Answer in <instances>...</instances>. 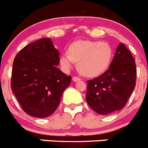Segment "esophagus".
Here are the masks:
<instances>
[{"label":"esophagus","mask_w":148,"mask_h":148,"mask_svg":"<svg viewBox=\"0 0 148 148\" xmlns=\"http://www.w3.org/2000/svg\"><path fill=\"white\" fill-rule=\"evenodd\" d=\"M73 80H74V82H77V81L81 80V79L78 77H73Z\"/></svg>","instance_id":"34e87169"}]
</instances>
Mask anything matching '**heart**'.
<instances>
[{"label":"heart","instance_id":"heart-1","mask_svg":"<svg viewBox=\"0 0 148 148\" xmlns=\"http://www.w3.org/2000/svg\"><path fill=\"white\" fill-rule=\"evenodd\" d=\"M112 58V48L108 42L78 40L70 45L68 53L60 56V63L62 69L69 71L74 62H77L81 74L96 77L108 68Z\"/></svg>","mask_w":148,"mask_h":148}]
</instances>
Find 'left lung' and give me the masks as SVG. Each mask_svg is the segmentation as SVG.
Instances as JSON below:
<instances>
[{
	"label": "left lung",
	"instance_id": "8db88e82",
	"mask_svg": "<svg viewBox=\"0 0 148 148\" xmlns=\"http://www.w3.org/2000/svg\"><path fill=\"white\" fill-rule=\"evenodd\" d=\"M136 76L135 60L120 42L107 71L87 82L86 99L88 106L102 115L122 109L135 88Z\"/></svg>",
	"mask_w": 148,
	"mask_h": 148
}]
</instances>
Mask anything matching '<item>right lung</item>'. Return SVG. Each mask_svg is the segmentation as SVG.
Returning <instances> with one entry per match:
<instances>
[{"instance_id":"add662e5","label":"right lung","mask_w":148,"mask_h":148,"mask_svg":"<svg viewBox=\"0 0 148 148\" xmlns=\"http://www.w3.org/2000/svg\"><path fill=\"white\" fill-rule=\"evenodd\" d=\"M60 53L49 38H42L21 49L14 58L11 88L24 112L38 118L52 114L71 76L57 67Z\"/></svg>"}]
</instances>
